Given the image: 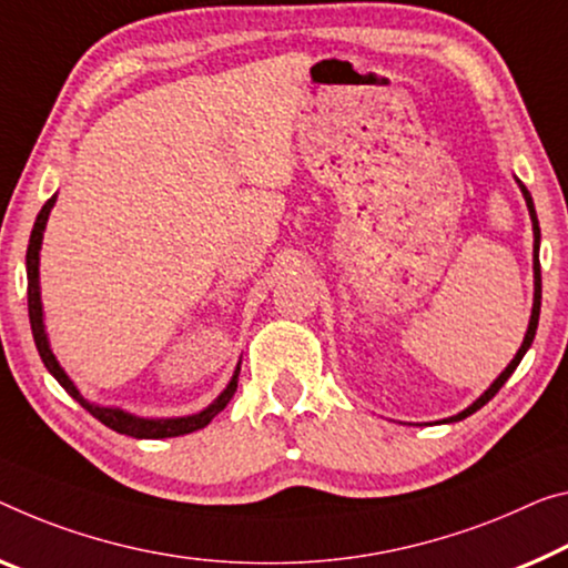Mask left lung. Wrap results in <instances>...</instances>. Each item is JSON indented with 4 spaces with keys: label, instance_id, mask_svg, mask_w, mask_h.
Segmentation results:
<instances>
[{
    "label": "left lung",
    "instance_id": "obj_1",
    "mask_svg": "<svg viewBox=\"0 0 568 568\" xmlns=\"http://www.w3.org/2000/svg\"><path fill=\"white\" fill-rule=\"evenodd\" d=\"M516 182H518V187H520V193H523V197H526V205H528V215H530V223H534V310H530V320H528V329H526V337H523V343H520V347H518V353L513 355V361L508 363V368H505L500 375H497V378L490 383V388L485 390L483 396H479L477 400H473V404H469L465 412H459V414H455V416H449V418H444V424H452V422H462V418H467L469 414H475L477 408H483L487 400H490L497 390H500L503 386H505V381L510 378L513 375V371L518 368L520 365V361H523V355L528 353V347L534 345V337H536V329H538V314H540V261H538V251H540V229H538V215H536V205H534V197H530V193H528V187L523 185V182L516 178Z\"/></svg>",
    "mask_w": 568,
    "mask_h": 568
}]
</instances>
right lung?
I'll return each instance as SVG.
<instances>
[{
    "instance_id": "add662e5",
    "label": "right lung",
    "mask_w": 568,
    "mask_h": 568,
    "mask_svg": "<svg viewBox=\"0 0 568 568\" xmlns=\"http://www.w3.org/2000/svg\"><path fill=\"white\" fill-rule=\"evenodd\" d=\"M55 200H58V195H52L48 203L42 205V211L38 213V221H34L32 233H30L28 256H24V264H28V312H30L32 337H34V345H38L42 363H45V368L50 371L52 378H55L60 386L68 390V396H73L78 404L85 408V412L119 434L134 436V439H168V436H182V434L203 429V426L211 424L213 418L221 414L225 406H229V400L233 398L235 388H239L241 361H239V365H235L229 386L221 390V396H217L211 406H205L203 412H197V414L170 416V418L136 416L132 412H124V408H119V406L93 404V400H89L81 394V390H78L75 383L68 378V373L63 371V365L58 363V357H55V353H52L50 339L45 333V314H42V300H40V248H42V235H45V225H48V217H50L52 205H55Z\"/></svg>"
}]
</instances>
